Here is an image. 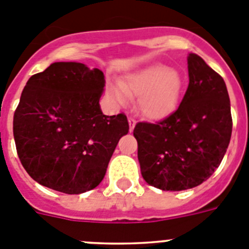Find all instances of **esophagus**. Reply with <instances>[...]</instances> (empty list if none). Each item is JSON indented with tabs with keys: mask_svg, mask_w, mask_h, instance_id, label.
Returning a JSON list of instances; mask_svg holds the SVG:
<instances>
[{
	"mask_svg": "<svg viewBox=\"0 0 249 249\" xmlns=\"http://www.w3.org/2000/svg\"><path fill=\"white\" fill-rule=\"evenodd\" d=\"M128 123H129V131H133L136 126V120L133 117H128Z\"/></svg>",
	"mask_w": 249,
	"mask_h": 249,
	"instance_id": "1",
	"label": "esophagus"
}]
</instances>
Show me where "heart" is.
Returning a JSON list of instances; mask_svg holds the SVG:
<instances>
[{
	"label": "heart",
	"mask_w": 249,
	"mask_h": 249,
	"mask_svg": "<svg viewBox=\"0 0 249 249\" xmlns=\"http://www.w3.org/2000/svg\"><path fill=\"white\" fill-rule=\"evenodd\" d=\"M182 86L179 72L163 63H152L129 73L121 85L109 82L107 94L117 105H126L128 97H138V112L148 120L160 121L175 111Z\"/></svg>",
	"instance_id": "1"
}]
</instances>
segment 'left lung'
Segmentation results:
<instances>
[{"label": "left lung", "mask_w": 249, "mask_h": 249, "mask_svg": "<svg viewBox=\"0 0 249 249\" xmlns=\"http://www.w3.org/2000/svg\"><path fill=\"white\" fill-rule=\"evenodd\" d=\"M190 83L177 111L133 129L144 181L162 191L199 186L218 168L232 135V116L223 78L190 53Z\"/></svg>", "instance_id": "1"}]
</instances>
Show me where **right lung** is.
Wrapping results in <instances>:
<instances>
[{
    "label": "right lung",
    "mask_w": 249,
    "mask_h": 249,
    "mask_svg": "<svg viewBox=\"0 0 249 249\" xmlns=\"http://www.w3.org/2000/svg\"><path fill=\"white\" fill-rule=\"evenodd\" d=\"M105 76L78 62H54L34 74L13 116L17 155L42 186L80 195L98 186L122 136L123 113L106 116L100 98Z\"/></svg>",
    "instance_id": "obj_1"
}]
</instances>
